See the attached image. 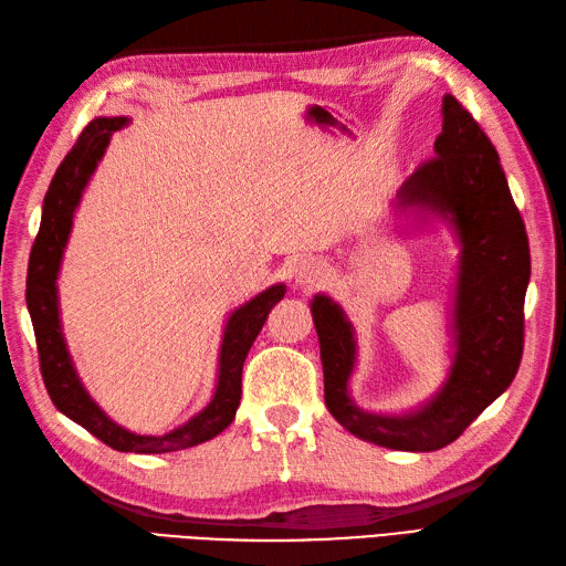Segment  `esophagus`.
<instances>
[{
	"mask_svg": "<svg viewBox=\"0 0 566 566\" xmlns=\"http://www.w3.org/2000/svg\"><path fill=\"white\" fill-rule=\"evenodd\" d=\"M326 279V266L318 262V259H302L295 269V281L302 287H314Z\"/></svg>",
	"mask_w": 566,
	"mask_h": 566,
	"instance_id": "obj_1",
	"label": "esophagus"
}]
</instances>
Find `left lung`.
I'll return each mask as SVG.
<instances>
[{"mask_svg": "<svg viewBox=\"0 0 566 566\" xmlns=\"http://www.w3.org/2000/svg\"><path fill=\"white\" fill-rule=\"evenodd\" d=\"M433 159L411 174L392 209L450 228L460 248L450 310V369L440 388L400 415L361 409L349 392L357 366L355 326L338 302H310L324 364V400L353 436L380 448L433 452L464 433L505 392L524 349V297L531 279L526 228L500 157L473 116L442 97Z\"/></svg>", "mask_w": 566, "mask_h": 566, "instance_id": "left-lung-1", "label": "left lung"}]
</instances>
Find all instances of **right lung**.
Masks as SVG:
<instances>
[{"mask_svg": "<svg viewBox=\"0 0 566 566\" xmlns=\"http://www.w3.org/2000/svg\"><path fill=\"white\" fill-rule=\"evenodd\" d=\"M128 124V116L93 118L66 159L61 161L42 202L40 231L28 262L25 302L38 340L44 388H48L61 415H66L71 421L83 426L85 431L118 452L161 454L200 446V442L211 440L231 426L242 395V364H245L250 347L259 331H262L271 307L283 300L285 283L269 285L262 293L228 314L219 347L213 395L207 407L192 415L186 423L176 426L174 431L164 436H140L106 415L83 386L78 371H75L64 328H61L56 281L73 231V217L81 207L87 182L97 171L114 130H120Z\"/></svg>", "mask_w": 566, "mask_h": 566, "instance_id": "obj_1", "label": "right lung"}]
</instances>
